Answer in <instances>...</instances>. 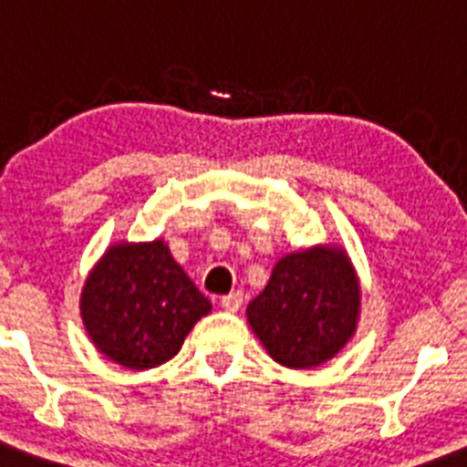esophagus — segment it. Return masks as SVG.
<instances>
[{"mask_svg":"<svg viewBox=\"0 0 467 467\" xmlns=\"http://www.w3.org/2000/svg\"><path fill=\"white\" fill-rule=\"evenodd\" d=\"M221 306L225 308V311H230V313H237L242 306H244V294H242V292L227 294V296H223V299H221Z\"/></svg>","mask_w":467,"mask_h":467,"instance_id":"obj_1","label":"esophagus"}]
</instances>
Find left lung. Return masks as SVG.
<instances>
[{"mask_svg":"<svg viewBox=\"0 0 467 467\" xmlns=\"http://www.w3.org/2000/svg\"><path fill=\"white\" fill-rule=\"evenodd\" d=\"M358 313L354 265L342 246L325 244L282 256L246 320L280 366L316 368L347 347Z\"/></svg>","mask_w":467,"mask_h":467,"instance_id":"8db88e82","label":"left lung"}]
</instances>
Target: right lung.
Listing matches in <instances>:
<instances>
[{
  "mask_svg": "<svg viewBox=\"0 0 467 467\" xmlns=\"http://www.w3.org/2000/svg\"><path fill=\"white\" fill-rule=\"evenodd\" d=\"M211 301L175 264L163 240L119 242L89 270L82 325L101 354L130 370L173 358Z\"/></svg>",
  "mask_w": 467,
  "mask_h": 467,
  "instance_id": "obj_1",
  "label": "right lung"
}]
</instances>
